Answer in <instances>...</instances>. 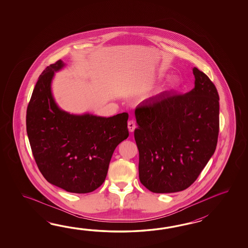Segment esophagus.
Returning a JSON list of instances; mask_svg holds the SVG:
<instances>
[{
	"label": "esophagus",
	"mask_w": 248,
	"mask_h": 248,
	"mask_svg": "<svg viewBox=\"0 0 248 248\" xmlns=\"http://www.w3.org/2000/svg\"><path fill=\"white\" fill-rule=\"evenodd\" d=\"M127 127H128L129 132H133L135 130V128L137 127V126H136V123H135L134 121H129V122H127Z\"/></svg>",
	"instance_id": "1"
}]
</instances>
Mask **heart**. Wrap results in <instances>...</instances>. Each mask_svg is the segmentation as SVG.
<instances>
[{
  "mask_svg": "<svg viewBox=\"0 0 248 248\" xmlns=\"http://www.w3.org/2000/svg\"><path fill=\"white\" fill-rule=\"evenodd\" d=\"M180 84V79L177 76L175 75H172L170 76L167 79V82H166V88L169 90H174L176 89Z\"/></svg>",
  "mask_w": 248,
  "mask_h": 248,
  "instance_id": "obj_1",
  "label": "heart"
}]
</instances>
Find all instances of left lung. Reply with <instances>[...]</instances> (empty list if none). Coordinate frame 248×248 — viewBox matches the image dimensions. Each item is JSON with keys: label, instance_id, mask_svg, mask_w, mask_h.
Masks as SVG:
<instances>
[{"label": "left lung", "instance_id": "1", "mask_svg": "<svg viewBox=\"0 0 248 248\" xmlns=\"http://www.w3.org/2000/svg\"><path fill=\"white\" fill-rule=\"evenodd\" d=\"M192 71L195 86L190 91L162 92L142 101L135 111L139 179L154 193L187 189L216 151L219 95L206 74Z\"/></svg>", "mask_w": 248, "mask_h": 248}]
</instances>
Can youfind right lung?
I'll use <instances>...</instances> for the list:
<instances>
[{
	"label": "right lung",
	"mask_w": 248,
	"mask_h": 248,
	"mask_svg": "<svg viewBox=\"0 0 248 248\" xmlns=\"http://www.w3.org/2000/svg\"><path fill=\"white\" fill-rule=\"evenodd\" d=\"M50 64L38 79L27 106V131L32 155L51 185L73 193H89L103 185L115 148L128 137L126 112L100 117L63 111L53 96Z\"/></svg>",
	"instance_id": "obj_1"
}]
</instances>
